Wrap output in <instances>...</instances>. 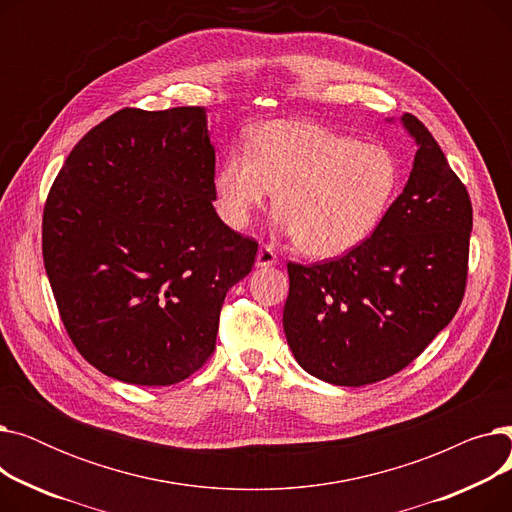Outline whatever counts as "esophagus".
I'll use <instances>...</instances> for the list:
<instances>
[{
	"instance_id": "esophagus-1",
	"label": "esophagus",
	"mask_w": 512,
	"mask_h": 512,
	"mask_svg": "<svg viewBox=\"0 0 512 512\" xmlns=\"http://www.w3.org/2000/svg\"><path fill=\"white\" fill-rule=\"evenodd\" d=\"M278 263V255L270 245H263L257 253V267H270Z\"/></svg>"
}]
</instances>
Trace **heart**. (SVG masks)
<instances>
[{"label":"heart","instance_id":"heart-1","mask_svg":"<svg viewBox=\"0 0 512 512\" xmlns=\"http://www.w3.org/2000/svg\"><path fill=\"white\" fill-rule=\"evenodd\" d=\"M402 186L392 149L305 122H267L251 151L234 147L213 174L220 218L247 228L276 193L278 224L311 257H340L380 228Z\"/></svg>","mask_w":512,"mask_h":512}]
</instances>
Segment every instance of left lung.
I'll list each match as a JSON object with an SVG mask.
<instances>
[{
  "mask_svg": "<svg viewBox=\"0 0 512 512\" xmlns=\"http://www.w3.org/2000/svg\"><path fill=\"white\" fill-rule=\"evenodd\" d=\"M419 149L384 222L338 259L288 263L284 332L294 359L336 386L382 382L413 363L459 311L473 207L421 120L402 116Z\"/></svg>",
  "mask_w": 512,
  "mask_h": 512,
  "instance_id": "obj_1",
  "label": "left lung"
}]
</instances>
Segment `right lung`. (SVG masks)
Masks as SVG:
<instances>
[{
	"mask_svg": "<svg viewBox=\"0 0 512 512\" xmlns=\"http://www.w3.org/2000/svg\"><path fill=\"white\" fill-rule=\"evenodd\" d=\"M213 174L205 107H124L76 143L49 188L43 263L62 324L114 380L178 384L215 351L257 240L218 218Z\"/></svg>",
	"mask_w": 512,
	"mask_h": 512,
	"instance_id": "right-lung-1",
	"label": "right lung"
}]
</instances>
